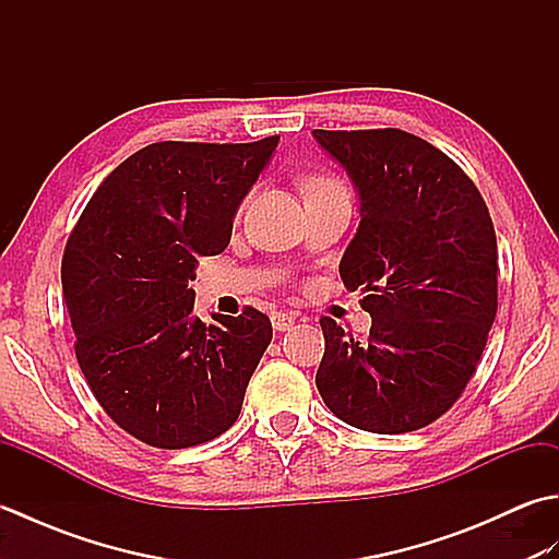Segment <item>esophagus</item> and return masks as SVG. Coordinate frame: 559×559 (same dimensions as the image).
Segmentation results:
<instances>
[{"label":"esophagus","mask_w":559,"mask_h":559,"mask_svg":"<svg viewBox=\"0 0 559 559\" xmlns=\"http://www.w3.org/2000/svg\"><path fill=\"white\" fill-rule=\"evenodd\" d=\"M295 319H298V314H293V312H273L271 324L276 331H288L295 324Z\"/></svg>","instance_id":"obj_1"}]
</instances>
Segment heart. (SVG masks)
Listing matches in <instances>:
<instances>
[{
	"instance_id": "1",
	"label": "heart",
	"mask_w": 559,
	"mask_h": 559,
	"mask_svg": "<svg viewBox=\"0 0 559 559\" xmlns=\"http://www.w3.org/2000/svg\"><path fill=\"white\" fill-rule=\"evenodd\" d=\"M326 192H346L343 185L331 175H312L305 180V197L326 194Z\"/></svg>"
}]
</instances>
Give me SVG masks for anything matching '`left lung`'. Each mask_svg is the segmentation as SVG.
I'll use <instances>...</instances> for the list:
<instances>
[{
	"mask_svg": "<svg viewBox=\"0 0 559 559\" xmlns=\"http://www.w3.org/2000/svg\"><path fill=\"white\" fill-rule=\"evenodd\" d=\"M317 144L346 168L360 225L341 259L365 293L367 341L322 317L317 389L358 430L413 432L444 415L471 382L497 314V237L471 177L401 129L326 132Z\"/></svg>",
	"mask_w": 559,
	"mask_h": 559,
	"instance_id": "left-lung-1",
	"label": "left lung"
}]
</instances>
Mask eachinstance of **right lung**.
Segmentation results:
<instances>
[{"mask_svg":"<svg viewBox=\"0 0 559 559\" xmlns=\"http://www.w3.org/2000/svg\"><path fill=\"white\" fill-rule=\"evenodd\" d=\"M278 136L252 144L160 141L105 177L71 230L62 288L76 360L103 411L158 449L216 439L240 415L271 322L194 310L201 257L221 254Z\"/></svg>","mask_w":559,"mask_h":559,"instance_id":"add662e5","label":"right lung"}]
</instances>
